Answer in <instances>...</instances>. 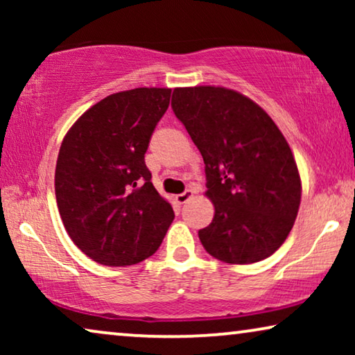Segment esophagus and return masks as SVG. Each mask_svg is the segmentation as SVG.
I'll return each instance as SVG.
<instances>
[{"instance_id":"1","label":"esophagus","mask_w":355,"mask_h":355,"mask_svg":"<svg viewBox=\"0 0 355 355\" xmlns=\"http://www.w3.org/2000/svg\"><path fill=\"white\" fill-rule=\"evenodd\" d=\"M192 196H193V191L192 189H186V191H184L182 193H179V196H176V202L178 203H186L189 198H192Z\"/></svg>"}]
</instances>
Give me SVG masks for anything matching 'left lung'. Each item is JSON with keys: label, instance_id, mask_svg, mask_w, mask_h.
<instances>
[{"label": "left lung", "instance_id": "left-lung-1", "mask_svg": "<svg viewBox=\"0 0 355 355\" xmlns=\"http://www.w3.org/2000/svg\"><path fill=\"white\" fill-rule=\"evenodd\" d=\"M171 108L200 150L215 216L198 231L226 263L270 257L293 230L300 205L297 164L273 119L223 87L174 89Z\"/></svg>", "mask_w": 355, "mask_h": 355}]
</instances>
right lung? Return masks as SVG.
<instances>
[{"instance_id": "right-lung-1", "label": "right lung", "mask_w": 355, "mask_h": 355, "mask_svg": "<svg viewBox=\"0 0 355 355\" xmlns=\"http://www.w3.org/2000/svg\"><path fill=\"white\" fill-rule=\"evenodd\" d=\"M171 89H134L87 110L62 140L55 192L72 242L96 263L128 266L158 250L174 211L145 164Z\"/></svg>"}]
</instances>
